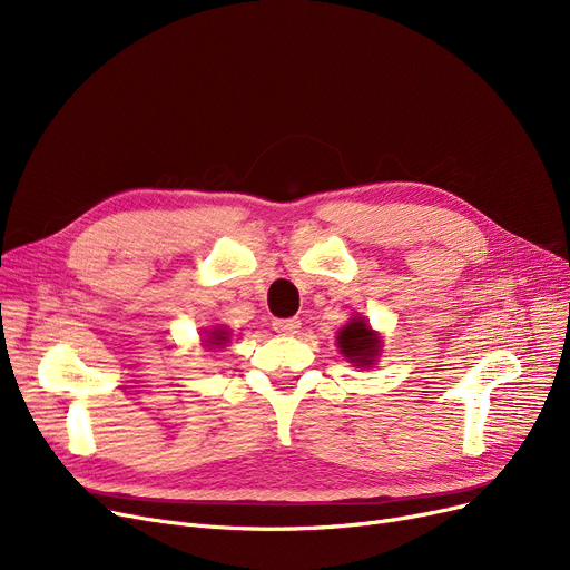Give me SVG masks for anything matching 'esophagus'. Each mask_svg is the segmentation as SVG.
Instances as JSON below:
<instances>
[{
    "label": "esophagus",
    "instance_id": "1",
    "mask_svg": "<svg viewBox=\"0 0 570 570\" xmlns=\"http://www.w3.org/2000/svg\"><path fill=\"white\" fill-rule=\"evenodd\" d=\"M273 327H275V333H279V335H295L297 331H301V321H297V318H275Z\"/></svg>",
    "mask_w": 570,
    "mask_h": 570
}]
</instances>
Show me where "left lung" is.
<instances>
[{
  "label": "left lung",
  "instance_id": "left-lung-1",
  "mask_svg": "<svg viewBox=\"0 0 570 570\" xmlns=\"http://www.w3.org/2000/svg\"><path fill=\"white\" fill-rule=\"evenodd\" d=\"M337 346L355 367H372L381 353V337L363 316H355L340 331Z\"/></svg>",
  "mask_w": 570,
  "mask_h": 570
}]
</instances>
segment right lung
Here are the masks:
<instances>
[{"label": "right lung", "instance_id": "obj_1", "mask_svg": "<svg viewBox=\"0 0 570 570\" xmlns=\"http://www.w3.org/2000/svg\"><path fill=\"white\" fill-rule=\"evenodd\" d=\"M203 342H205L207 348H222L228 342V331H226L224 325H215L213 331L207 333V340H203Z\"/></svg>", "mask_w": 570, "mask_h": 570}]
</instances>
